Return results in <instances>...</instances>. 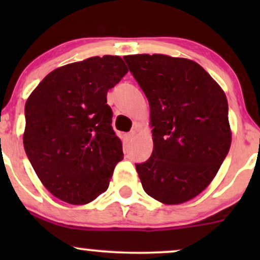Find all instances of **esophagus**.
Wrapping results in <instances>:
<instances>
[{"instance_id":"1","label":"esophagus","mask_w":260,"mask_h":260,"mask_svg":"<svg viewBox=\"0 0 260 260\" xmlns=\"http://www.w3.org/2000/svg\"><path fill=\"white\" fill-rule=\"evenodd\" d=\"M134 136H136V132H129V133H127L126 136H124V138H126L127 142H131V140L134 138Z\"/></svg>"}]
</instances>
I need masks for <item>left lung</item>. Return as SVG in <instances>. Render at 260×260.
Here are the masks:
<instances>
[{
    "label": "left lung",
    "instance_id": "left-lung-1",
    "mask_svg": "<svg viewBox=\"0 0 260 260\" xmlns=\"http://www.w3.org/2000/svg\"><path fill=\"white\" fill-rule=\"evenodd\" d=\"M150 106L154 149L137 164L145 193L166 205L196 198L231 147L226 95L202 66L161 53L124 56Z\"/></svg>",
    "mask_w": 260,
    "mask_h": 260
}]
</instances>
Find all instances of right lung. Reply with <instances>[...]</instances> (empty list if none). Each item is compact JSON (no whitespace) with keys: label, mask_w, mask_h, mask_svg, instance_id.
Returning <instances> with one entry per match:
<instances>
[{"label":"right lung","mask_w":260,"mask_h":260,"mask_svg":"<svg viewBox=\"0 0 260 260\" xmlns=\"http://www.w3.org/2000/svg\"><path fill=\"white\" fill-rule=\"evenodd\" d=\"M127 72L120 56H95L56 68L29 95L23 144L56 198L83 205L109 188L123 151L106 95Z\"/></svg>","instance_id":"1"}]
</instances>
